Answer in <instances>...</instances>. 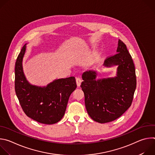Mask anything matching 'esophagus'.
I'll return each instance as SVG.
<instances>
[{"label": "esophagus", "mask_w": 155, "mask_h": 155, "mask_svg": "<svg viewBox=\"0 0 155 155\" xmlns=\"http://www.w3.org/2000/svg\"><path fill=\"white\" fill-rule=\"evenodd\" d=\"M76 82H77V84L78 86H80L81 82H82V79L80 77H77L76 78Z\"/></svg>", "instance_id": "34e87169"}]
</instances>
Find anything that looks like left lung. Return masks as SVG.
Returning a JSON list of instances; mask_svg holds the SVG:
<instances>
[{
    "label": "left lung",
    "mask_w": 155,
    "mask_h": 155,
    "mask_svg": "<svg viewBox=\"0 0 155 155\" xmlns=\"http://www.w3.org/2000/svg\"><path fill=\"white\" fill-rule=\"evenodd\" d=\"M117 54L107 58L104 65H118L117 76L96 80L97 72L82 75L81 87L88 115L95 121L105 123L121 117L131 105L136 88L135 66L125 44L118 40Z\"/></svg>",
    "instance_id": "1"
}]
</instances>
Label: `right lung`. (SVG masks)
Wrapping results in <instances>:
<instances>
[{"mask_svg": "<svg viewBox=\"0 0 155 155\" xmlns=\"http://www.w3.org/2000/svg\"><path fill=\"white\" fill-rule=\"evenodd\" d=\"M26 44L22 48L15 63V88L17 97L25 114L43 124H53L64 115L69 98L76 89L74 77L54 80L47 86L30 84L23 69Z\"/></svg>", "mask_w": 155, "mask_h": 155, "instance_id": "obj_1", "label": "right lung"}]
</instances>
